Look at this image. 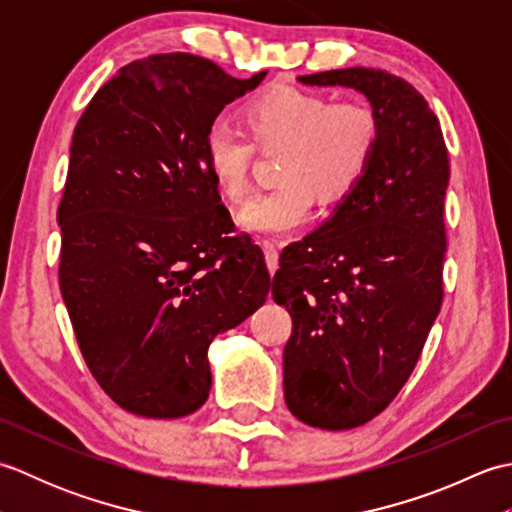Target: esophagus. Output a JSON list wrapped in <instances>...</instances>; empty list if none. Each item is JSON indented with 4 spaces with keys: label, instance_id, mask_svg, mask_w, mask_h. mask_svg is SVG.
Instances as JSON below:
<instances>
[{
    "label": "esophagus",
    "instance_id": "esophagus-1",
    "mask_svg": "<svg viewBox=\"0 0 512 512\" xmlns=\"http://www.w3.org/2000/svg\"><path fill=\"white\" fill-rule=\"evenodd\" d=\"M262 250H264V257H266V266L270 270V275L275 273L277 266H279V250L277 244L270 242V239H264L262 242Z\"/></svg>",
    "mask_w": 512,
    "mask_h": 512
}]
</instances>
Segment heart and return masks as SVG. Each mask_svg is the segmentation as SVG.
I'll return each mask as SVG.
<instances>
[{"instance_id": "heart-1", "label": "heart", "mask_w": 512, "mask_h": 512, "mask_svg": "<svg viewBox=\"0 0 512 512\" xmlns=\"http://www.w3.org/2000/svg\"><path fill=\"white\" fill-rule=\"evenodd\" d=\"M250 136L259 149H281V184L250 198L237 224L257 235H286L323 204L341 200L363 178L380 136L372 107L361 101L332 103L330 96L292 85L270 90L246 107ZM206 165L228 198L248 189L255 146L239 127L215 123L204 140Z\"/></svg>"}]
</instances>
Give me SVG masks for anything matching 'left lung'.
Masks as SVG:
<instances>
[{"label": "left lung", "instance_id": "obj_1", "mask_svg": "<svg viewBox=\"0 0 512 512\" xmlns=\"http://www.w3.org/2000/svg\"><path fill=\"white\" fill-rule=\"evenodd\" d=\"M297 81L361 92L380 123L363 178L284 248L273 277V299L292 317L286 405L310 427L343 431L398 396L440 312L449 154L436 114L400 76L345 68Z\"/></svg>", "mask_w": 512, "mask_h": 512}]
</instances>
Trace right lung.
<instances>
[{
	"mask_svg": "<svg viewBox=\"0 0 512 512\" xmlns=\"http://www.w3.org/2000/svg\"><path fill=\"white\" fill-rule=\"evenodd\" d=\"M264 76L154 54L118 70L74 127L59 286L96 383L136 416L198 411L209 345L268 297L262 250L228 237L204 151L217 114Z\"/></svg>",
	"mask_w": 512,
	"mask_h": 512,
	"instance_id": "right-lung-1",
	"label": "right lung"
}]
</instances>
